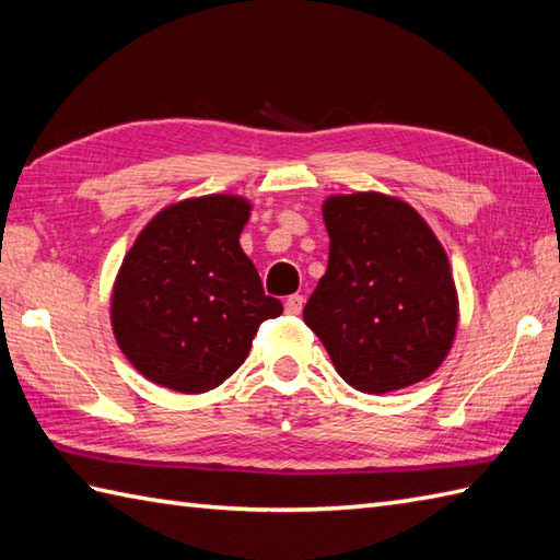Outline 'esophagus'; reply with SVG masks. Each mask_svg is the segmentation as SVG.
<instances>
[{"label":"esophagus","instance_id":"34e87169","mask_svg":"<svg viewBox=\"0 0 560 560\" xmlns=\"http://www.w3.org/2000/svg\"><path fill=\"white\" fill-rule=\"evenodd\" d=\"M303 305H305V299H303L301 293H293V295H289L287 303H283V307H287V313H289V315H299V313L303 311Z\"/></svg>","mask_w":560,"mask_h":560}]
</instances>
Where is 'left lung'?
Listing matches in <instances>:
<instances>
[{
	"label": "left lung",
	"instance_id": "obj_1",
	"mask_svg": "<svg viewBox=\"0 0 560 560\" xmlns=\"http://www.w3.org/2000/svg\"><path fill=\"white\" fill-rule=\"evenodd\" d=\"M323 217L329 261L305 325L351 387L383 395L421 383L457 329L443 245L407 201L377 192L329 197Z\"/></svg>",
	"mask_w": 560,
	"mask_h": 560
}]
</instances>
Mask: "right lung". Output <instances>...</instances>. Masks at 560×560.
<instances>
[{
    "label": "right lung",
    "instance_id": "right-lung-1",
    "mask_svg": "<svg viewBox=\"0 0 560 560\" xmlns=\"http://www.w3.org/2000/svg\"><path fill=\"white\" fill-rule=\"evenodd\" d=\"M249 205L233 195L163 209L125 255L113 331L151 383L185 395L219 387L247 359L259 325L283 313L243 253Z\"/></svg>",
    "mask_w": 560,
    "mask_h": 560
}]
</instances>
